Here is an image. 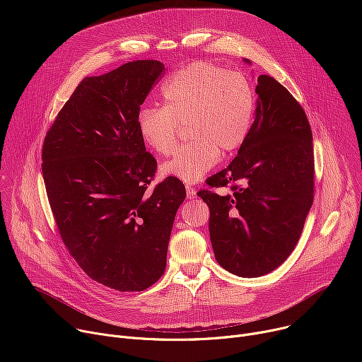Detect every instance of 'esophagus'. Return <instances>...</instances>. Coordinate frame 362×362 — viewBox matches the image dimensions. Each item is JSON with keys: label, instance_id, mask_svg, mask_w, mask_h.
I'll return each mask as SVG.
<instances>
[{"label": "esophagus", "instance_id": "1", "mask_svg": "<svg viewBox=\"0 0 362 362\" xmlns=\"http://www.w3.org/2000/svg\"><path fill=\"white\" fill-rule=\"evenodd\" d=\"M186 193H187L189 199H194L196 197V190L193 187H190V186L186 187Z\"/></svg>", "mask_w": 362, "mask_h": 362}]
</instances>
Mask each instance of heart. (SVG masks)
Returning <instances> with one entry per match:
<instances>
[{
    "label": "heart",
    "instance_id": "b5f03b06",
    "mask_svg": "<svg viewBox=\"0 0 362 362\" xmlns=\"http://www.w3.org/2000/svg\"><path fill=\"white\" fill-rule=\"evenodd\" d=\"M162 107H143L137 129L143 143L159 156L177 144L179 126L190 140L166 160L160 173L187 185L197 183L246 139L255 95L246 77L208 63H192L172 74L160 90Z\"/></svg>",
    "mask_w": 362,
    "mask_h": 362
}]
</instances>
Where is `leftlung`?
I'll return each instance as SVG.
<instances>
[{
    "label": "left lung",
    "mask_w": 362,
    "mask_h": 362,
    "mask_svg": "<svg viewBox=\"0 0 362 362\" xmlns=\"http://www.w3.org/2000/svg\"><path fill=\"white\" fill-rule=\"evenodd\" d=\"M255 91V120L236 158L208 180L212 187L232 185L233 194L197 193L209 206L218 264L242 278L285 262L314 202L313 132L303 109L267 74L257 77Z\"/></svg>",
    "instance_id": "1"
}]
</instances>
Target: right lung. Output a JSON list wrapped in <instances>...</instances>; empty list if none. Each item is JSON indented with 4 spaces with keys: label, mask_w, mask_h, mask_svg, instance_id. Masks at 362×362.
Listing matches in <instances>:
<instances>
[{
    "label": "right lung",
    "mask_w": 362,
    "mask_h": 362,
    "mask_svg": "<svg viewBox=\"0 0 362 362\" xmlns=\"http://www.w3.org/2000/svg\"><path fill=\"white\" fill-rule=\"evenodd\" d=\"M165 71L158 60L126 63L77 86L42 144V177L62 239L94 281L144 291L166 269L185 186L166 179L150 194L156 160L137 115Z\"/></svg>",
    "instance_id": "1"
}]
</instances>
